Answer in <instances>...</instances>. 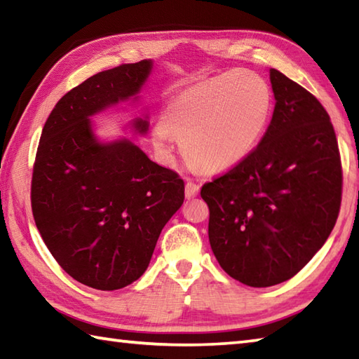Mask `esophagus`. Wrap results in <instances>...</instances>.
I'll return each instance as SVG.
<instances>
[{
  "label": "esophagus",
  "instance_id": "obj_1",
  "mask_svg": "<svg viewBox=\"0 0 359 359\" xmlns=\"http://www.w3.org/2000/svg\"><path fill=\"white\" fill-rule=\"evenodd\" d=\"M198 193H199V185L198 184H194V182H187V185H185V196H187V199H191V198H196V196H198Z\"/></svg>",
  "mask_w": 359,
  "mask_h": 359
}]
</instances>
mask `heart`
Here are the masks:
<instances>
[{
  "mask_svg": "<svg viewBox=\"0 0 359 359\" xmlns=\"http://www.w3.org/2000/svg\"><path fill=\"white\" fill-rule=\"evenodd\" d=\"M272 93L262 76L241 69L194 83L172 96L152 138L168 152L172 135L189 163L202 171H224L248 158L268 128Z\"/></svg>",
  "mask_w": 359,
  "mask_h": 359,
  "instance_id": "b5f03b06",
  "label": "heart"
}]
</instances>
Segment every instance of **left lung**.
Returning a JSON list of instances; mask_svg holds the SVG:
<instances>
[{
  "label": "left lung",
  "mask_w": 359,
  "mask_h": 359,
  "mask_svg": "<svg viewBox=\"0 0 359 359\" xmlns=\"http://www.w3.org/2000/svg\"><path fill=\"white\" fill-rule=\"evenodd\" d=\"M269 73L277 102L263 138L201 189L216 259L254 287L296 276L332 233L342 199L341 154L324 105L277 69Z\"/></svg>",
  "instance_id": "left-lung-1"
}]
</instances>
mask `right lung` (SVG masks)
<instances>
[{
  "mask_svg": "<svg viewBox=\"0 0 359 359\" xmlns=\"http://www.w3.org/2000/svg\"><path fill=\"white\" fill-rule=\"evenodd\" d=\"M152 62L88 77L55 104L35 154L31 207L48 250L77 282L119 290L143 276L165 224L185 199L180 175L138 146L101 144L90 116L142 88ZM135 129L147 130L137 119Z\"/></svg>",
  "mask_w": 359,
  "mask_h": 359,
  "instance_id": "add662e5",
  "label": "right lung"
}]
</instances>
